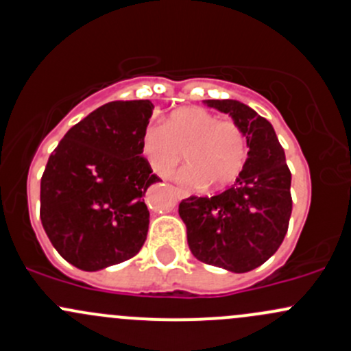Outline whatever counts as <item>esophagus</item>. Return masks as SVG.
I'll return each instance as SVG.
<instances>
[{"mask_svg":"<svg viewBox=\"0 0 351 351\" xmlns=\"http://www.w3.org/2000/svg\"><path fill=\"white\" fill-rule=\"evenodd\" d=\"M175 193H176V197H178V198H186L188 197L186 191H183L182 188H175Z\"/></svg>","mask_w":351,"mask_h":351,"instance_id":"34e87169","label":"esophagus"}]
</instances>
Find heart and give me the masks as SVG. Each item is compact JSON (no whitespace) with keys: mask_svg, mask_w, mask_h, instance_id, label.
I'll list each match as a JSON object with an SVG mask.
<instances>
[{"mask_svg":"<svg viewBox=\"0 0 351 351\" xmlns=\"http://www.w3.org/2000/svg\"><path fill=\"white\" fill-rule=\"evenodd\" d=\"M141 151L161 178L175 171L185 151L188 165L180 171V182L191 188L206 183L220 188L241 175L247 160V139L234 121H220L204 108H183L175 110L165 126L147 124Z\"/></svg>","mask_w":351,"mask_h":351,"instance_id":"heart-1","label":"heart"}]
</instances>
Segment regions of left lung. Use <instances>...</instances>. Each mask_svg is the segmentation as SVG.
<instances>
[{
    "instance_id": "obj_1",
    "label": "left lung",
    "mask_w": 351,
    "mask_h": 351,
    "mask_svg": "<svg viewBox=\"0 0 351 351\" xmlns=\"http://www.w3.org/2000/svg\"><path fill=\"white\" fill-rule=\"evenodd\" d=\"M204 102L241 126L249 153L228 190L215 197L186 198L178 213L198 261L242 274L263 265L284 241L293 210L291 171L267 119L234 99Z\"/></svg>"
}]
</instances>
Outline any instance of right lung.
<instances>
[{"mask_svg":"<svg viewBox=\"0 0 351 351\" xmlns=\"http://www.w3.org/2000/svg\"><path fill=\"white\" fill-rule=\"evenodd\" d=\"M151 101H114L70 128L40 185V219L57 252L82 271L131 259L146 241L145 193L160 182L141 156Z\"/></svg>","mask_w":351,"mask_h":351,"instance_id":"add662e5","label":"right lung"}]
</instances>
